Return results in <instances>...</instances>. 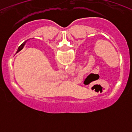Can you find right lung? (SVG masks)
<instances>
[{
    "instance_id": "add662e5",
    "label": "right lung",
    "mask_w": 132,
    "mask_h": 132,
    "mask_svg": "<svg viewBox=\"0 0 132 132\" xmlns=\"http://www.w3.org/2000/svg\"><path fill=\"white\" fill-rule=\"evenodd\" d=\"M25 44H26V42H25L23 43L22 44H21L20 46H19V47H18V51H17V52H20V51H21V50H22V48H23V47H24V45H25Z\"/></svg>"
}]
</instances>
